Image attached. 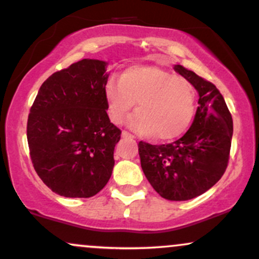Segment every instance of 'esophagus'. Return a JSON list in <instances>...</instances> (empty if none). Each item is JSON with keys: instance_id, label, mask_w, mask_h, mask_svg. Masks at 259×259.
Instances as JSON below:
<instances>
[{"instance_id": "obj_1", "label": "esophagus", "mask_w": 259, "mask_h": 259, "mask_svg": "<svg viewBox=\"0 0 259 259\" xmlns=\"http://www.w3.org/2000/svg\"><path fill=\"white\" fill-rule=\"evenodd\" d=\"M121 136H123V138H127V139H133V138H134V136L132 135V134L127 133V132H125V130H124V132L121 133Z\"/></svg>"}]
</instances>
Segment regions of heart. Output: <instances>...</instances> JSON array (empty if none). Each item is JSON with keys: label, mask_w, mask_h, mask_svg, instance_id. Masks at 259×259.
<instances>
[{"label": "heart", "mask_w": 259, "mask_h": 259, "mask_svg": "<svg viewBox=\"0 0 259 259\" xmlns=\"http://www.w3.org/2000/svg\"><path fill=\"white\" fill-rule=\"evenodd\" d=\"M107 112L120 124L138 102L130 118L134 130L157 141L179 138L190 126L196 112V90L183 76L156 65H132L105 85Z\"/></svg>", "instance_id": "1"}]
</instances>
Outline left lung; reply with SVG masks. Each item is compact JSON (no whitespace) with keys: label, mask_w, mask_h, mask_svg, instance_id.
<instances>
[{"label":"left lung","mask_w":259,"mask_h":259,"mask_svg":"<svg viewBox=\"0 0 259 259\" xmlns=\"http://www.w3.org/2000/svg\"><path fill=\"white\" fill-rule=\"evenodd\" d=\"M174 70L200 95L194 123L171 144L140 141L139 154L147 180L163 198L187 201L204 194L227 170L233 117L214 84L183 65L177 64Z\"/></svg>","instance_id":"obj_1"}]
</instances>
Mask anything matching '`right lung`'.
I'll return each mask as SVG.
<instances>
[{"instance_id": "add662e5", "label": "right lung", "mask_w": 259, "mask_h": 259, "mask_svg": "<svg viewBox=\"0 0 259 259\" xmlns=\"http://www.w3.org/2000/svg\"><path fill=\"white\" fill-rule=\"evenodd\" d=\"M107 63L81 59L41 85L26 125L30 158L56 194L88 198L108 183L120 129L107 114Z\"/></svg>"}]
</instances>
